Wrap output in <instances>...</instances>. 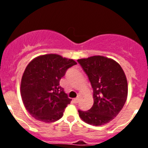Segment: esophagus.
<instances>
[{
  "mask_svg": "<svg viewBox=\"0 0 148 148\" xmlns=\"http://www.w3.org/2000/svg\"><path fill=\"white\" fill-rule=\"evenodd\" d=\"M81 99H82V98H81V96H78V98H76V99H74V102L75 103H78L79 101H81Z\"/></svg>",
  "mask_w": 148,
  "mask_h": 148,
  "instance_id": "esophagus-1",
  "label": "esophagus"
}]
</instances>
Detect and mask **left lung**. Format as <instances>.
<instances>
[{"mask_svg": "<svg viewBox=\"0 0 148 148\" xmlns=\"http://www.w3.org/2000/svg\"><path fill=\"white\" fill-rule=\"evenodd\" d=\"M93 91V105L89 110H78L84 122L94 126L108 124L119 114L126 102L128 86L119 63L102 56L78 59Z\"/></svg>", "mask_w": 148, "mask_h": 148, "instance_id": "obj_1", "label": "left lung"}]
</instances>
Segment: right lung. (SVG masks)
<instances>
[{"label": "right lung", "instance_id": "right-lung-1", "mask_svg": "<svg viewBox=\"0 0 148 148\" xmlns=\"http://www.w3.org/2000/svg\"><path fill=\"white\" fill-rule=\"evenodd\" d=\"M77 64L74 60L58 54L39 56L29 63L21 82L23 105L36 120L50 123L60 119L70 103L60 86L66 70Z\"/></svg>", "mask_w": 148, "mask_h": 148}]
</instances>
